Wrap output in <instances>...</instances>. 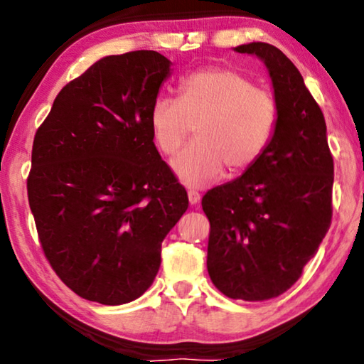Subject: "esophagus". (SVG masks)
<instances>
[{"instance_id":"obj_1","label":"esophagus","mask_w":364,"mask_h":364,"mask_svg":"<svg viewBox=\"0 0 364 364\" xmlns=\"http://www.w3.org/2000/svg\"><path fill=\"white\" fill-rule=\"evenodd\" d=\"M188 202H191V205H197L200 202V193L197 191H188Z\"/></svg>"}]
</instances>
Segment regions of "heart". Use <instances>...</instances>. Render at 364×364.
I'll use <instances>...</instances> for the list:
<instances>
[{
	"instance_id": "1",
	"label": "heart",
	"mask_w": 364,
	"mask_h": 364,
	"mask_svg": "<svg viewBox=\"0 0 364 364\" xmlns=\"http://www.w3.org/2000/svg\"><path fill=\"white\" fill-rule=\"evenodd\" d=\"M278 104L265 89L227 68H207L178 84V97L159 96L151 107L152 136L159 151L172 156L196 126L197 141L172 161L176 176L203 187L222 176L252 167L272 142Z\"/></svg>"
}]
</instances>
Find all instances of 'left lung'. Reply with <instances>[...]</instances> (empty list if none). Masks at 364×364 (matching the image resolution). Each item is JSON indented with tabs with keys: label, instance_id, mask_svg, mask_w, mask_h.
<instances>
[{
	"label": "left lung",
	"instance_id": "obj_1",
	"mask_svg": "<svg viewBox=\"0 0 364 364\" xmlns=\"http://www.w3.org/2000/svg\"><path fill=\"white\" fill-rule=\"evenodd\" d=\"M272 77L278 121L262 157L235 181L208 191L207 270L223 295L263 301L285 293L331 225L333 157L320 106L280 49L250 43Z\"/></svg>",
	"mask_w": 364,
	"mask_h": 364
}]
</instances>
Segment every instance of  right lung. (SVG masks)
Returning <instances> with one entry per match:
<instances>
[{"mask_svg":"<svg viewBox=\"0 0 364 364\" xmlns=\"http://www.w3.org/2000/svg\"><path fill=\"white\" fill-rule=\"evenodd\" d=\"M171 64L144 49L99 59L59 91L34 136L28 200L39 242L64 285L89 301L141 296L188 207L151 127Z\"/></svg>","mask_w":364,"mask_h":364,"instance_id":"1","label":"right lung"}]
</instances>
